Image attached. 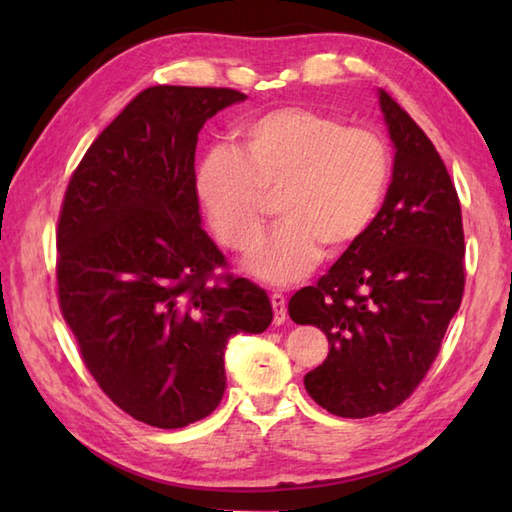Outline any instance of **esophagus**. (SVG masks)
I'll return each instance as SVG.
<instances>
[{
  "label": "esophagus",
  "mask_w": 512,
  "mask_h": 512,
  "mask_svg": "<svg viewBox=\"0 0 512 512\" xmlns=\"http://www.w3.org/2000/svg\"><path fill=\"white\" fill-rule=\"evenodd\" d=\"M270 303H273V310H275V323L277 325H281L286 321V317H288V310H286V299L281 297V295H270Z\"/></svg>",
  "instance_id": "1"
}]
</instances>
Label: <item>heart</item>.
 Instances as JSON below:
<instances>
[{
	"instance_id": "heart-1",
	"label": "heart",
	"mask_w": 512,
	"mask_h": 512,
	"mask_svg": "<svg viewBox=\"0 0 512 512\" xmlns=\"http://www.w3.org/2000/svg\"><path fill=\"white\" fill-rule=\"evenodd\" d=\"M389 169V149L372 129L281 107L239 127L237 151H206L193 189L217 239L237 253L257 246L266 198L279 195L284 224L248 259V273L286 286L319 264L321 248L339 255L361 242L385 200Z\"/></svg>"
}]
</instances>
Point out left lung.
<instances>
[{"instance_id": "obj_1", "label": "left lung", "mask_w": 512, "mask_h": 512, "mask_svg": "<svg viewBox=\"0 0 512 512\" xmlns=\"http://www.w3.org/2000/svg\"><path fill=\"white\" fill-rule=\"evenodd\" d=\"M378 105L394 147L385 202L361 242L288 303L292 321L328 336V358L303 385L341 418L376 416L411 396L464 292L462 211L449 171L385 90Z\"/></svg>"}]
</instances>
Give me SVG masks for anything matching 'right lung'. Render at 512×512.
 <instances>
[{"mask_svg": "<svg viewBox=\"0 0 512 512\" xmlns=\"http://www.w3.org/2000/svg\"><path fill=\"white\" fill-rule=\"evenodd\" d=\"M248 96L156 85L85 151L57 231L59 303L90 374L129 416L182 429L215 411L224 350L273 321L266 292L226 275L202 228L195 145L202 125Z\"/></svg>", "mask_w": 512, "mask_h": 512, "instance_id": "add662e5", "label": "right lung"}]
</instances>
